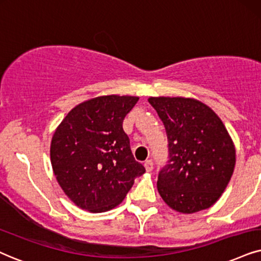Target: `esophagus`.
<instances>
[{"label": "esophagus", "mask_w": 261, "mask_h": 261, "mask_svg": "<svg viewBox=\"0 0 261 261\" xmlns=\"http://www.w3.org/2000/svg\"><path fill=\"white\" fill-rule=\"evenodd\" d=\"M144 167H146L147 172H150V171L153 170V161H151V160L144 161Z\"/></svg>", "instance_id": "obj_1"}]
</instances>
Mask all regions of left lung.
I'll return each mask as SVG.
<instances>
[{
    "instance_id": "1",
    "label": "left lung",
    "mask_w": 261,
    "mask_h": 261,
    "mask_svg": "<svg viewBox=\"0 0 261 261\" xmlns=\"http://www.w3.org/2000/svg\"><path fill=\"white\" fill-rule=\"evenodd\" d=\"M164 123L169 161L158 176V191L180 213L210 208L229 184L236 150L223 121L207 105L190 97H149Z\"/></svg>"
}]
</instances>
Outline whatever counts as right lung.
I'll return each mask as SVG.
<instances>
[{
    "mask_svg": "<svg viewBox=\"0 0 261 261\" xmlns=\"http://www.w3.org/2000/svg\"><path fill=\"white\" fill-rule=\"evenodd\" d=\"M137 96L107 95L68 112L50 144L53 171L64 193L82 210L106 212L118 206L146 172L135 160L123 120Z\"/></svg>",
    "mask_w": 261,
    "mask_h": 261,
    "instance_id": "obj_1",
    "label": "right lung"
}]
</instances>
